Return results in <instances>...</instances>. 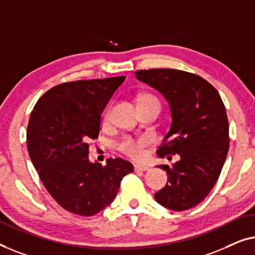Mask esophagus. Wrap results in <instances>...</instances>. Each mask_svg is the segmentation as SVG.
I'll list each match as a JSON object with an SVG mask.
<instances>
[{
	"mask_svg": "<svg viewBox=\"0 0 255 255\" xmlns=\"http://www.w3.org/2000/svg\"><path fill=\"white\" fill-rule=\"evenodd\" d=\"M134 170L138 172H145L149 170V166H146V165H142V164H134Z\"/></svg>",
	"mask_w": 255,
	"mask_h": 255,
	"instance_id": "esophagus-1",
	"label": "esophagus"
}]
</instances>
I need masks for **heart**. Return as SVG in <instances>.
I'll list each match as a JSON object with an SVG mask.
<instances>
[{
  "instance_id": "heart-1",
  "label": "heart",
  "mask_w": 255,
  "mask_h": 255,
  "mask_svg": "<svg viewBox=\"0 0 255 255\" xmlns=\"http://www.w3.org/2000/svg\"><path fill=\"white\" fill-rule=\"evenodd\" d=\"M156 102L159 103V100L156 98L151 93H143L138 97L137 104L141 103H150ZM111 113H112V106L109 105L104 110L102 116L103 125H107L111 120ZM151 144V139L148 136H141V137H124L117 143V149L123 153V155L129 157V158L135 160H141L146 156V148Z\"/></svg>"
}]
</instances>
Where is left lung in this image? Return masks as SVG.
<instances>
[{"instance_id": "left-lung-1", "label": "left lung", "mask_w": 255, "mask_h": 255, "mask_svg": "<svg viewBox=\"0 0 255 255\" xmlns=\"http://www.w3.org/2000/svg\"><path fill=\"white\" fill-rule=\"evenodd\" d=\"M135 75L162 92L171 107V128L157 155L180 156L171 167L158 165L168 178L155 199L171 210H187L209 194L227 158L230 137L225 106L216 89L199 75L163 68Z\"/></svg>"}]
</instances>
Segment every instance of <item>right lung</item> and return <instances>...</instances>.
Masks as SVG:
<instances>
[{"label":"right lung","mask_w":255,"mask_h":255,"mask_svg":"<svg viewBox=\"0 0 255 255\" xmlns=\"http://www.w3.org/2000/svg\"><path fill=\"white\" fill-rule=\"evenodd\" d=\"M125 76L73 81L40 97L27 125L30 158L45 188L63 209L93 216L112 202L125 175L134 171L121 158L89 162V141L98 138L100 114Z\"/></svg>","instance_id":"1"}]
</instances>
